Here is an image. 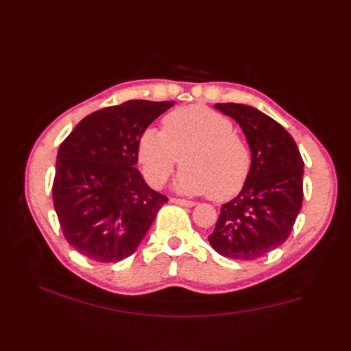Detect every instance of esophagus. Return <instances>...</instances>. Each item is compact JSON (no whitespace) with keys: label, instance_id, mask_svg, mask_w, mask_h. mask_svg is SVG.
Listing matches in <instances>:
<instances>
[{"label":"esophagus","instance_id":"1","mask_svg":"<svg viewBox=\"0 0 351 351\" xmlns=\"http://www.w3.org/2000/svg\"><path fill=\"white\" fill-rule=\"evenodd\" d=\"M171 204H176V205H181V206H187V208H191L195 206L196 204L191 202V200H185V199H170Z\"/></svg>","mask_w":351,"mask_h":351}]
</instances>
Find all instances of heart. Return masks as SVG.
Masks as SVG:
<instances>
[{"instance_id":"heart-1","label":"heart","mask_w":351,"mask_h":351,"mask_svg":"<svg viewBox=\"0 0 351 351\" xmlns=\"http://www.w3.org/2000/svg\"><path fill=\"white\" fill-rule=\"evenodd\" d=\"M137 156L154 187H162L182 162L175 189L187 196L211 195L215 200L235 196L252 166L249 147L234 132L232 122L204 106L171 111L162 119V131L146 128L140 134Z\"/></svg>"}]
</instances>
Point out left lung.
<instances>
[{
    "label": "left lung",
    "instance_id": "1",
    "mask_svg": "<svg viewBox=\"0 0 351 351\" xmlns=\"http://www.w3.org/2000/svg\"><path fill=\"white\" fill-rule=\"evenodd\" d=\"M232 117L250 147L252 166L244 187L223 204L210 244L221 256L253 261L287 241L303 204V160L282 125L244 104H215Z\"/></svg>",
    "mask_w": 351,
    "mask_h": 351
}]
</instances>
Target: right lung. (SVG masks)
Here are the masks:
<instances>
[{
    "label": "right lung",
    "instance_id": "1",
    "mask_svg": "<svg viewBox=\"0 0 351 351\" xmlns=\"http://www.w3.org/2000/svg\"><path fill=\"white\" fill-rule=\"evenodd\" d=\"M175 101H126L88 114L60 145L52 199L81 255L117 263L137 250L167 197L136 169L140 134Z\"/></svg>",
    "mask_w": 351,
    "mask_h": 351
}]
</instances>
